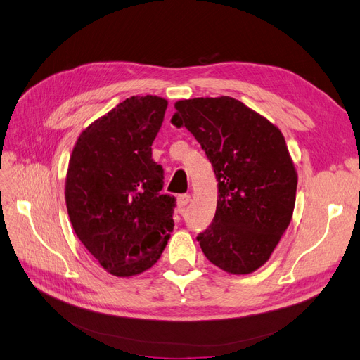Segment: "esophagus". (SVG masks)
Returning a JSON list of instances; mask_svg holds the SVG:
<instances>
[{
  "mask_svg": "<svg viewBox=\"0 0 360 360\" xmlns=\"http://www.w3.org/2000/svg\"><path fill=\"white\" fill-rule=\"evenodd\" d=\"M189 201H191V195H189V193H181V195H179V197H177V205H179V209H180V210L184 209V207H186V205L189 204Z\"/></svg>",
  "mask_w": 360,
  "mask_h": 360,
  "instance_id": "1",
  "label": "esophagus"
}]
</instances>
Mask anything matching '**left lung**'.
<instances>
[{"label":"left lung","instance_id":"8db88e82","mask_svg":"<svg viewBox=\"0 0 360 360\" xmlns=\"http://www.w3.org/2000/svg\"><path fill=\"white\" fill-rule=\"evenodd\" d=\"M217 180L212 224L197 236L207 259L234 275L263 266L290 225L297 174L281 130L230 96L176 103Z\"/></svg>","mask_w":360,"mask_h":360}]
</instances>
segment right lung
I'll return each instance as SVG.
<instances>
[{"mask_svg":"<svg viewBox=\"0 0 360 360\" xmlns=\"http://www.w3.org/2000/svg\"><path fill=\"white\" fill-rule=\"evenodd\" d=\"M168 102L129 97L79 135L66 177L73 230L115 276L143 274L160 258L174 228L176 198L162 193L163 168L151 144Z\"/></svg>","mask_w":360,"mask_h":360,"instance_id":"obj_1","label":"right lung"}]
</instances>
